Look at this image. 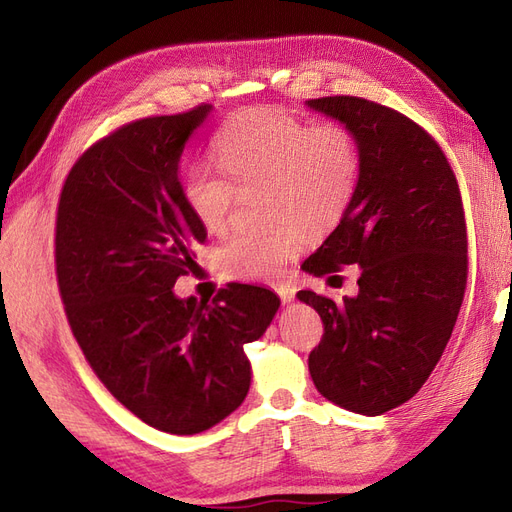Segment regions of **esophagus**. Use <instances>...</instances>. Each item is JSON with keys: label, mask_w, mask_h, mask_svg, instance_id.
<instances>
[{"label": "esophagus", "mask_w": 512, "mask_h": 512, "mask_svg": "<svg viewBox=\"0 0 512 512\" xmlns=\"http://www.w3.org/2000/svg\"><path fill=\"white\" fill-rule=\"evenodd\" d=\"M277 297L282 299V303H290L294 299V288L280 286V288H277Z\"/></svg>", "instance_id": "34e87169"}]
</instances>
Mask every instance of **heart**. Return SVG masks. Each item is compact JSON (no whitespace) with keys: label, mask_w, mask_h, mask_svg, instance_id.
Wrapping results in <instances>:
<instances>
[{"label":"heart","mask_w":512,"mask_h":512,"mask_svg":"<svg viewBox=\"0 0 512 512\" xmlns=\"http://www.w3.org/2000/svg\"><path fill=\"white\" fill-rule=\"evenodd\" d=\"M224 178L194 166L183 179V200L209 235L230 226L239 192L267 190L271 232H239L215 254L232 280L277 282L305 247V232L344 220L361 181V147L344 123H314L288 108H250L230 117L213 138Z\"/></svg>","instance_id":"heart-1"}]
</instances>
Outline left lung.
I'll return each mask as SVG.
<instances>
[{
    "instance_id": "8db88e82",
    "label": "left lung",
    "mask_w": 512,
    "mask_h": 512,
    "mask_svg": "<svg viewBox=\"0 0 512 512\" xmlns=\"http://www.w3.org/2000/svg\"><path fill=\"white\" fill-rule=\"evenodd\" d=\"M307 106L348 126L363 160L344 220L305 260L331 282L361 267L354 297L297 294L324 324L309 374L339 408L378 416L418 393L451 339L468 284L466 213L442 147L416 121L356 96Z\"/></svg>"
}]
</instances>
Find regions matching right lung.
Returning <instances> with one entry per match:
<instances>
[{
  "label": "right lung",
  "instance_id": "add662e5",
  "mask_svg": "<svg viewBox=\"0 0 512 512\" xmlns=\"http://www.w3.org/2000/svg\"><path fill=\"white\" fill-rule=\"evenodd\" d=\"M211 104L136 119L91 145L59 194L55 273L85 361L143 423L192 436L250 391L243 346L267 331L280 299L228 284L213 301L177 299L207 230L183 200L179 158Z\"/></svg>",
  "mask_w": 512,
  "mask_h": 512
}]
</instances>
